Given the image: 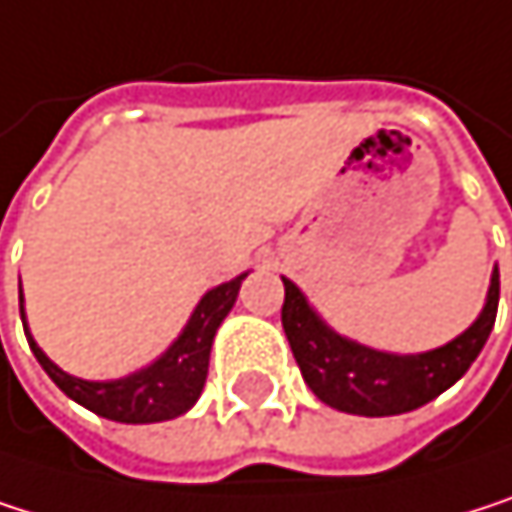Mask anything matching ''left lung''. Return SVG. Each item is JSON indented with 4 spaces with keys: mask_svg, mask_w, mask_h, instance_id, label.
<instances>
[{
    "mask_svg": "<svg viewBox=\"0 0 512 512\" xmlns=\"http://www.w3.org/2000/svg\"><path fill=\"white\" fill-rule=\"evenodd\" d=\"M282 282V327L303 372V381L324 405L357 417L408 414L450 390L480 357L495 327L501 294V279L495 267L486 306L465 333L435 351L390 354L336 333L291 279Z\"/></svg>",
    "mask_w": 512,
    "mask_h": 512,
    "instance_id": "1",
    "label": "left lung"
}]
</instances>
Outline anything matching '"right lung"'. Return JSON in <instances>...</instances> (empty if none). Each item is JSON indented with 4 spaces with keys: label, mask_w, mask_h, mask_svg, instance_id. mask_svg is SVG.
<instances>
[{
    "label": "right lung",
    "mask_w": 512,
    "mask_h": 512,
    "mask_svg": "<svg viewBox=\"0 0 512 512\" xmlns=\"http://www.w3.org/2000/svg\"><path fill=\"white\" fill-rule=\"evenodd\" d=\"M248 273L206 291L200 303L194 306L188 324L182 333L173 339V345L152 360L149 366L116 378V381H83L68 372H62L32 339L29 324H26V309H23V291H20V318L23 330L29 339V348L41 369L50 375V381L77 405L89 408L98 417L116 420V423H161L185 414L203 393L206 372H209V351L212 339L227 318V312L236 303L239 285Z\"/></svg>",
    "instance_id": "obj_1"
}]
</instances>
